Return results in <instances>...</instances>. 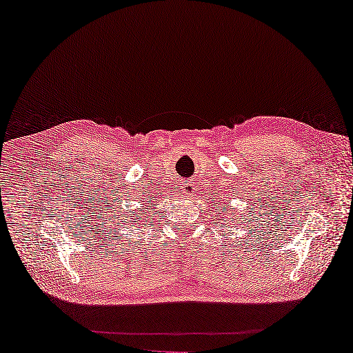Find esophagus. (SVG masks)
I'll return each instance as SVG.
<instances>
[{"mask_svg": "<svg viewBox=\"0 0 353 353\" xmlns=\"http://www.w3.org/2000/svg\"><path fill=\"white\" fill-rule=\"evenodd\" d=\"M188 192H192V188H188V187H187V193H188Z\"/></svg>", "mask_w": 353, "mask_h": 353, "instance_id": "esophagus-1", "label": "esophagus"}]
</instances>
